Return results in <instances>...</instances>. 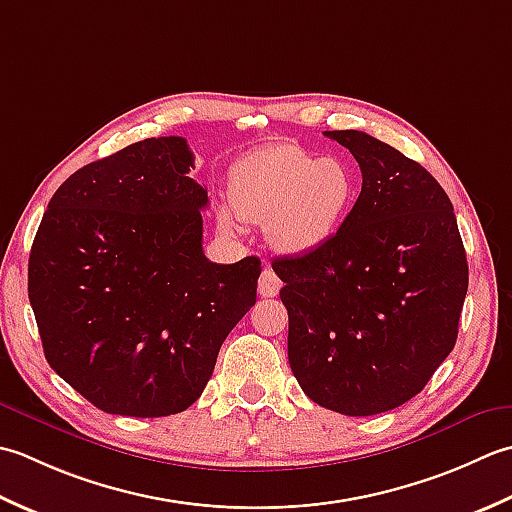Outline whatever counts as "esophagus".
Segmentation results:
<instances>
[{"mask_svg":"<svg viewBox=\"0 0 512 512\" xmlns=\"http://www.w3.org/2000/svg\"><path fill=\"white\" fill-rule=\"evenodd\" d=\"M280 278L276 276V271L271 267H265L263 274L258 278V294L263 298H274L280 291Z\"/></svg>","mask_w":512,"mask_h":512,"instance_id":"1","label":"esophagus"}]
</instances>
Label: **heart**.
I'll use <instances>...</instances> for the list:
<instances>
[{"mask_svg":"<svg viewBox=\"0 0 512 512\" xmlns=\"http://www.w3.org/2000/svg\"><path fill=\"white\" fill-rule=\"evenodd\" d=\"M358 174L336 156L311 154L296 143H271L236 163L229 196L236 214L267 225L280 252L309 254L325 247L358 201ZM218 221L234 229L232 212Z\"/></svg>","mask_w":512,"mask_h":512,"instance_id":"obj_1","label":"heart"}]
</instances>
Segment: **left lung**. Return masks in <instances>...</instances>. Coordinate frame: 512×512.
<instances>
[{
	"label": "left lung",
	"instance_id": "1",
	"mask_svg": "<svg viewBox=\"0 0 512 512\" xmlns=\"http://www.w3.org/2000/svg\"><path fill=\"white\" fill-rule=\"evenodd\" d=\"M362 192L331 241L276 258L289 367L311 400L342 415L409 402L453 351L468 263L451 198L420 163L367 132L333 130Z\"/></svg>",
	"mask_w": 512,
	"mask_h": 512
}]
</instances>
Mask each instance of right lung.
<instances>
[{
    "label": "right lung",
    "instance_id": "1",
    "mask_svg": "<svg viewBox=\"0 0 512 512\" xmlns=\"http://www.w3.org/2000/svg\"><path fill=\"white\" fill-rule=\"evenodd\" d=\"M183 137L132 143L61 183L28 258L46 360L112 415L194 404L216 356L256 302L260 260L203 254L207 190Z\"/></svg>",
    "mask_w": 512,
    "mask_h": 512
}]
</instances>
